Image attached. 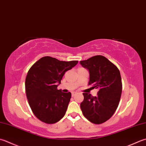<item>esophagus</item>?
Returning a JSON list of instances; mask_svg holds the SVG:
<instances>
[{
  "instance_id": "esophagus-1",
  "label": "esophagus",
  "mask_w": 146,
  "mask_h": 146,
  "mask_svg": "<svg viewBox=\"0 0 146 146\" xmlns=\"http://www.w3.org/2000/svg\"><path fill=\"white\" fill-rule=\"evenodd\" d=\"M76 94V92H72V96L73 97L74 96H75V94Z\"/></svg>"
}]
</instances>
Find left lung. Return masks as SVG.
Returning a JSON list of instances; mask_svg holds the SVG:
<instances>
[{
	"label": "left lung",
	"mask_w": 146,
	"mask_h": 146,
	"mask_svg": "<svg viewBox=\"0 0 146 146\" xmlns=\"http://www.w3.org/2000/svg\"><path fill=\"white\" fill-rule=\"evenodd\" d=\"M89 71L88 85L98 88V96L83 93L84 99L80 104L83 115L94 124L108 120L118 106L122 92L120 72L116 66L102 56H95L80 61Z\"/></svg>",
	"instance_id": "obj_1"
}]
</instances>
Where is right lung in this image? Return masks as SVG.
I'll list each match as a JSON object with an SVG mask.
<instances>
[{
	"instance_id": "1",
	"label": "right lung",
	"mask_w": 146,
	"mask_h": 146,
	"mask_svg": "<svg viewBox=\"0 0 146 146\" xmlns=\"http://www.w3.org/2000/svg\"><path fill=\"white\" fill-rule=\"evenodd\" d=\"M77 63L45 56L30 68L25 80L26 94L33 114L42 122L53 124L64 116L71 94L57 87L66 71Z\"/></svg>"
}]
</instances>
